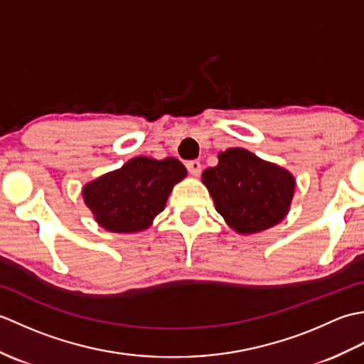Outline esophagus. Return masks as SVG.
I'll list each match as a JSON object with an SVG mask.
<instances>
[{"mask_svg":"<svg viewBox=\"0 0 364 364\" xmlns=\"http://www.w3.org/2000/svg\"><path fill=\"white\" fill-rule=\"evenodd\" d=\"M186 167H188L191 175L198 176L200 173H202V164H200L198 161H189V162H186Z\"/></svg>","mask_w":364,"mask_h":364,"instance_id":"obj_1","label":"esophagus"}]
</instances>
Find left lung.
Masks as SVG:
<instances>
[{"label":"left lung","mask_w":364,"mask_h":364,"mask_svg":"<svg viewBox=\"0 0 364 364\" xmlns=\"http://www.w3.org/2000/svg\"><path fill=\"white\" fill-rule=\"evenodd\" d=\"M202 178L215 210L239 233H258L283 220L296 186L288 170L244 149L220 153L219 164Z\"/></svg>","instance_id":"8db88e82"}]
</instances>
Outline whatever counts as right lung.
<instances>
[{
  "instance_id": "1",
  "label": "right lung",
  "mask_w": 364,
  "mask_h": 364,
  "mask_svg": "<svg viewBox=\"0 0 364 364\" xmlns=\"http://www.w3.org/2000/svg\"><path fill=\"white\" fill-rule=\"evenodd\" d=\"M186 173V167L175 158L139 156L86 184L84 202L107 231L134 233L145 230L164 210L172 188Z\"/></svg>"
}]
</instances>
